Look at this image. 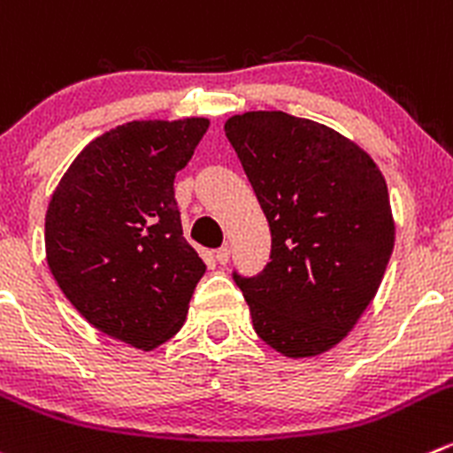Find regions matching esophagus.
<instances>
[{"instance_id": "1", "label": "esophagus", "mask_w": 453, "mask_h": 453, "mask_svg": "<svg viewBox=\"0 0 453 453\" xmlns=\"http://www.w3.org/2000/svg\"><path fill=\"white\" fill-rule=\"evenodd\" d=\"M217 261L221 263V265H226V263L230 261V248H227V245H223V248L217 250Z\"/></svg>"}]
</instances>
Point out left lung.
Wrapping results in <instances>:
<instances>
[{"instance_id":"left-lung-1","label":"left lung","mask_w":453,"mask_h":453,"mask_svg":"<svg viewBox=\"0 0 453 453\" xmlns=\"http://www.w3.org/2000/svg\"><path fill=\"white\" fill-rule=\"evenodd\" d=\"M226 137L272 232L265 270L234 272L254 329L283 357H319L379 292L396 234L388 183L348 137L280 110L230 117Z\"/></svg>"}]
</instances>
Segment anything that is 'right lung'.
<instances>
[{
    "label": "right lung",
    "mask_w": 453,
    "mask_h": 453,
    "mask_svg": "<svg viewBox=\"0 0 453 453\" xmlns=\"http://www.w3.org/2000/svg\"><path fill=\"white\" fill-rule=\"evenodd\" d=\"M210 121H130L88 143L52 192L46 261L99 332L150 352L181 329L205 263L183 236L174 177Z\"/></svg>",
    "instance_id": "right-lung-1"
}]
</instances>
